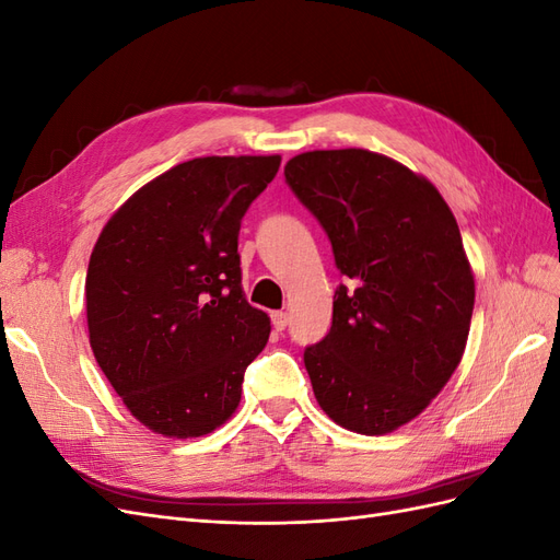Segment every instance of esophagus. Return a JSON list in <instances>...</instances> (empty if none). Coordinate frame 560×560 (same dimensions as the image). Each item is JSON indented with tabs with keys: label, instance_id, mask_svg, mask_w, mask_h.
<instances>
[{
	"label": "esophagus",
	"instance_id": "obj_1",
	"mask_svg": "<svg viewBox=\"0 0 560 560\" xmlns=\"http://www.w3.org/2000/svg\"><path fill=\"white\" fill-rule=\"evenodd\" d=\"M270 322H273L276 331H282L287 325H290V315H287L284 311H276V313H270Z\"/></svg>",
	"mask_w": 560,
	"mask_h": 560
}]
</instances>
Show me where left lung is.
Masks as SVG:
<instances>
[{
    "label": "left lung",
    "mask_w": 560,
    "mask_h": 560,
    "mask_svg": "<svg viewBox=\"0 0 560 560\" xmlns=\"http://www.w3.org/2000/svg\"><path fill=\"white\" fill-rule=\"evenodd\" d=\"M284 179L327 231L331 329L306 348L313 393L336 425L378 436L420 416L463 360L474 273L436 186L369 149L306 151Z\"/></svg>",
    "instance_id": "obj_1"
}]
</instances>
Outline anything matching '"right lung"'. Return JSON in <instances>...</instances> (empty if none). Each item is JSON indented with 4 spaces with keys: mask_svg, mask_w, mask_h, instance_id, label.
Listing matches in <instances>:
<instances>
[{
    "mask_svg": "<svg viewBox=\"0 0 560 560\" xmlns=\"http://www.w3.org/2000/svg\"><path fill=\"white\" fill-rule=\"evenodd\" d=\"M280 156H202L147 182L93 247L86 319L95 360L151 432L191 439L241 404L270 319L241 287L238 231Z\"/></svg>",
    "mask_w": 560,
    "mask_h": 560,
    "instance_id": "right-lung-1",
    "label": "right lung"
}]
</instances>
